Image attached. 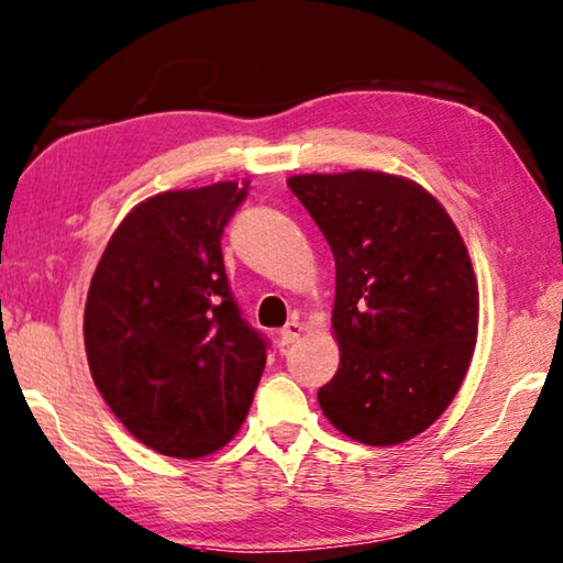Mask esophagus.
Returning <instances> with one entry per match:
<instances>
[{
	"instance_id": "obj_1",
	"label": "esophagus",
	"mask_w": 563,
	"mask_h": 563,
	"mask_svg": "<svg viewBox=\"0 0 563 563\" xmlns=\"http://www.w3.org/2000/svg\"><path fill=\"white\" fill-rule=\"evenodd\" d=\"M301 333H303V323L299 319H291L287 327L279 331L282 346H291V343H297L301 339Z\"/></svg>"
}]
</instances>
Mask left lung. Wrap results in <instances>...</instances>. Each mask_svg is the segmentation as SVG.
I'll return each instance as SVG.
<instances>
[{
	"instance_id": "1",
	"label": "left lung",
	"mask_w": 563,
	"mask_h": 563,
	"mask_svg": "<svg viewBox=\"0 0 563 563\" xmlns=\"http://www.w3.org/2000/svg\"><path fill=\"white\" fill-rule=\"evenodd\" d=\"M291 192L336 262V376L319 390L331 426L363 445H400L457 396L477 341L467 246L426 187L400 175H294Z\"/></svg>"
}]
</instances>
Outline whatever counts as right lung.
<instances>
[{
    "instance_id": "add662e5",
    "label": "right lung",
    "mask_w": 563,
    "mask_h": 563,
    "mask_svg": "<svg viewBox=\"0 0 563 563\" xmlns=\"http://www.w3.org/2000/svg\"><path fill=\"white\" fill-rule=\"evenodd\" d=\"M250 183L147 197L118 224L88 289L84 343L108 408L167 457L234 438L266 363L222 262V232Z\"/></svg>"
}]
</instances>
